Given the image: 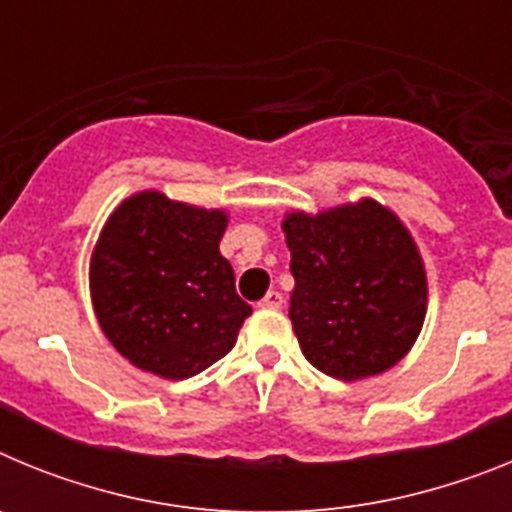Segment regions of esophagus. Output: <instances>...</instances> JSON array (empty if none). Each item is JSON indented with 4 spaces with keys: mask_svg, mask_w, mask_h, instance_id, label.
Here are the masks:
<instances>
[{
    "mask_svg": "<svg viewBox=\"0 0 512 512\" xmlns=\"http://www.w3.org/2000/svg\"><path fill=\"white\" fill-rule=\"evenodd\" d=\"M284 305V297L279 295L277 289H271L269 295L264 297V300H261V307H269V310H279V307Z\"/></svg>",
    "mask_w": 512,
    "mask_h": 512,
    "instance_id": "34e87169",
    "label": "esophagus"
}]
</instances>
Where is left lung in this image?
<instances>
[{
	"instance_id": "left-lung-1",
	"label": "left lung",
	"mask_w": 512,
	"mask_h": 512,
	"mask_svg": "<svg viewBox=\"0 0 512 512\" xmlns=\"http://www.w3.org/2000/svg\"><path fill=\"white\" fill-rule=\"evenodd\" d=\"M295 289L289 320L302 354L354 382L408 354L425 318V271L402 223L374 200L284 220Z\"/></svg>"
}]
</instances>
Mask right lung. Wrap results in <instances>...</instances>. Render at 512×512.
Returning a JSON list of instances; mask_svg holds the SVG:
<instances>
[{
    "mask_svg": "<svg viewBox=\"0 0 512 512\" xmlns=\"http://www.w3.org/2000/svg\"><path fill=\"white\" fill-rule=\"evenodd\" d=\"M228 217L140 192L107 220L92 256V302L130 364L166 379L205 372L235 346L251 305L220 253Z\"/></svg>",
    "mask_w": 512,
    "mask_h": 512,
    "instance_id": "add662e5",
    "label": "right lung"
}]
</instances>
